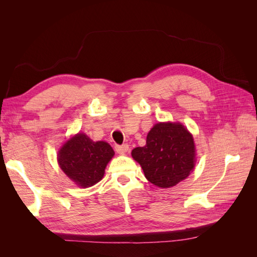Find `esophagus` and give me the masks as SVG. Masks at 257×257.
Wrapping results in <instances>:
<instances>
[{
    "label": "esophagus",
    "instance_id": "34e87169",
    "mask_svg": "<svg viewBox=\"0 0 257 257\" xmlns=\"http://www.w3.org/2000/svg\"><path fill=\"white\" fill-rule=\"evenodd\" d=\"M127 150H128V145L127 144L115 145V151L120 153V154H124L125 152H127Z\"/></svg>",
    "mask_w": 257,
    "mask_h": 257
}]
</instances>
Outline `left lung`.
I'll return each mask as SVG.
<instances>
[{
  "instance_id": "8db88e82",
  "label": "left lung",
  "mask_w": 257,
  "mask_h": 257,
  "mask_svg": "<svg viewBox=\"0 0 257 257\" xmlns=\"http://www.w3.org/2000/svg\"><path fill=\"white\" fill-rule=\"evenodd\" d=\"M132 157L141 164L151 183L159 188H170L193 170L195 146L182 124L159 123L148 134L146 146L135 148Z\"/></svg>"
}]
</instances>
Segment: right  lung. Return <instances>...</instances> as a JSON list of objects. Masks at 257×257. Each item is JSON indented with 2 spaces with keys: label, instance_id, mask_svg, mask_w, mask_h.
Returning <instances> with one entry per match:
<instances>
[{
  "label": "right lung",
  "instance_id": "obj_1",
  "mask_svg": "<svg viewBox=\"0 0 257 257\" xmlns=\"http://www.w3.org/2000/svg\"><path fill=\"white\" fill-rule=\"evenodd\" d=\"M113 154L107 143H94L87 135L78 134L61 148L58 161L68 178L82 188H89L103 178L107 163Z\"/></svg>",
  "mask_w": 257,
  "mask_h": 257
}]
</instances>
